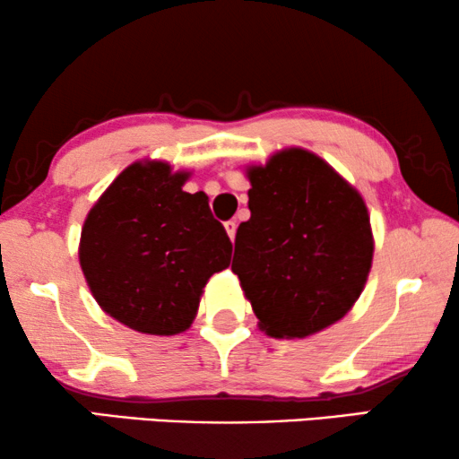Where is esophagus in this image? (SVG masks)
I'll return each mask as SVG.
<instances>
[{
	"instance_id": "1",
	"label": "esophagus",
	"mask_w": 459,
	"mask_h": 459,
	"mask_svg": "<svg viewBox=\"0 0 459 459\" xmlns=\"http://www.w3.org/2000/svg\"><path fill=\"white\" fill-rule=\"evenodd\" d=\"M236 230H238V223L234 221V219H231V221H225V231H228L231 242H234V238H236Z\"/></svg>"
}]
</instances>
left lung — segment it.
<instances>
[{"label":"left lung","mask_w":459,"mask_h":459,"mask_svg":"<svg viewBox=\"0 0 459 459\" xmlns=\"http://www.w3.org/2000/svg\"><path fill=\"white\" fill-rule=\"evenodd\" d=\"M250 219L236 231L238 275L272 338H305L336 324L366 286L374 236L361 194L303 148L247 169Z\"/></svg>","instance_id":"left-lung-1"}]
</instances>
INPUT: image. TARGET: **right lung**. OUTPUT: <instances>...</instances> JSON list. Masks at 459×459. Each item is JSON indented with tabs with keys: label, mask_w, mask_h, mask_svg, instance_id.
<instances>
[{
	"label": "right lung",
	"mask_w": 459,
	"mask_h": 459,
	"mask_svg": "<svg viewBox=\"0 0 459 459\" xmlns=\"http://www.w3.org/2000/svg\"><path fill=\"white\" fill-rule=\"evenodd\" d=\"M190 171L162 160L129 165L87 212L79 263L102 307L131 330L173 336L190 328L203 288L231 259L204 192H184Z\"/></svg>",
	"instance_id": "right-lung-1"
}]
</instances>
